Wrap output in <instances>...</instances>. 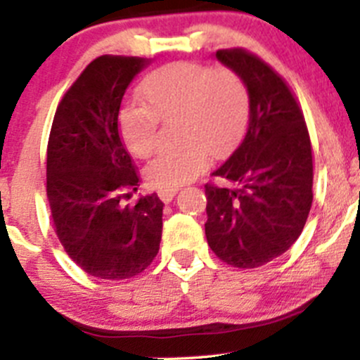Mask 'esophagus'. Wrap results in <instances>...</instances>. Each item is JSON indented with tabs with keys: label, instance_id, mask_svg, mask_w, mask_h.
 I'll use <instances>...</instances> for the list:
<instances>
[{
	"label": "esophagus",
	"instance_id": "1",
	"mask_svg": "<svg viewBox=\"0 0 360 360\" xmlns=\"http://www.w3.org/2000/svg\"><path fill=\"white\" fill-rule=\"evenodd\" d=\"M176 193H177L176 188H174V190H167V188H160V190H158V197H160V200H162L163 203L172 202L174 195H176Z\"/></svg>",
	"mask_w": 360,
	"mask_h": 360
}]
</instances>
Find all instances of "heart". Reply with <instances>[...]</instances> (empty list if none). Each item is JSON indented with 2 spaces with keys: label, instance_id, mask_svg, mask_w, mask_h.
Segmentation results:
<instances>
[{
  "label": "heart",
  "instance_id": "heart-1",
  "mask_svg": "<svg viewBox=\"0 0 360 360\" xmlns=\"http://www.w3.org/2000/svg\"><path fill=\"white\" fill-rule=\"evenodd\" d=\"M141 103L120 110L118 132L137 158L153 155L160 122L177 116L179 148L158 155L146 167L151 186L174 190L200 176L210 158L233 150L249 118V92L244 79L228 66L210 68L179 60L151 71L137 89Z\"/></svg>",
  "mask_w": 360,
  "mask_h": 360
}]
</instances>
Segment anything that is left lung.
Wrapping results in <instances>:
<instances>
[{
    "mask_svg": "<svg viewBox=\"0 0 360 360\" xmlns=\"http://www.w3.org/2000/svg\"><path fill=\"white\" fill-rule=\"evenodd\" d=\"M249 92V127L205 184L209 248L223 263L257 268L284 254L303 231L314 200L310 134L291 86L256 53L217 50Z\"/></svg>",
    "mask_w": 360,
    "mask_h": 360,
    "instance_id": "1",
    "label": "left lung"
}]
</instances>
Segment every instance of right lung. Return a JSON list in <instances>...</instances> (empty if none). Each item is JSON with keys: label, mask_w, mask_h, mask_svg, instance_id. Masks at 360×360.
Instances as JSON below:
<instances>
[{"label": "right lung", "mask_w": 360, "mask_h": 360, "mask_svg": "<svg viewBox=\"0 0 360 360\" xmlns=\"http://www.w3.org/2000/svg\"><path fill=\"white\" fill-rule=\"evenodd\" d=\"M150 63L101 56L60 99L46 146V198L68 256L89 275L123 281L158 254L163 202L157 193L125 203L139 174L118 132L123 94Z\"/></svg>", "instance_id": "right-lung-1"}]
</instances>
